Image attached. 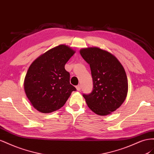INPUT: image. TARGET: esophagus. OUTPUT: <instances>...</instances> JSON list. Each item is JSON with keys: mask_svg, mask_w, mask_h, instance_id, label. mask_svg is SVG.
Wrapping results in <instances>:
<instances>
[{"mask_svg": "<svg viewBox=\"0 0 154 154\" xmlns=\"http://www.w3.org/2000/svg\"><path fill=\"white\" fill-rule=\"evenodd\" d=\"M76 89L77 91H80L81 89V85H77L76 86Z\"/></svg>", "mask_w": 154, "mask_h": 154, "instance_id": "esophagus-1", "label": "esophagus"}]
</instances>
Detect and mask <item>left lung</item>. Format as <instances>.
I'll return each mask as SVG.
<instances>
[{"label":"left lung","mask_w":154,"mask_h":154,"mask_svg":"<svg viewBox=\"0 0 154 154\" xmlns=\"http://www.w3.org/2000/svg\"><path fill=\"white\" fill-rule=\"evenodd\" d=\"M89 64L93 90L83 94L88 106L99 116H106L121 106L128 92V79L125 69L115 56L99 48L80 51Z\"/></svg>","instance_id":"8db88e82"}]
</instances>
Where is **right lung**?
Returning a JSON list of instances; mask_svg holds the SVG:
<instances>
[{
	"mask_svg": "<svg viewBox=\"0 0 154 154\" xmlns=\"http://www.w3.org/2000/svg\"><path fill=\"white\" fill-rule=\"evenodd\" d=\"M74 54L72 48L61 45L48 50L30 65L24 87L30 103L38 112L57 111L76 90L70 85L69 73L64 68Z\"/></svg>",
	"mask_w": 154,
	"mask_h": 154,
	"instance_id": "right-lung-1",
	"label": "right lung"
}]
</instances>
